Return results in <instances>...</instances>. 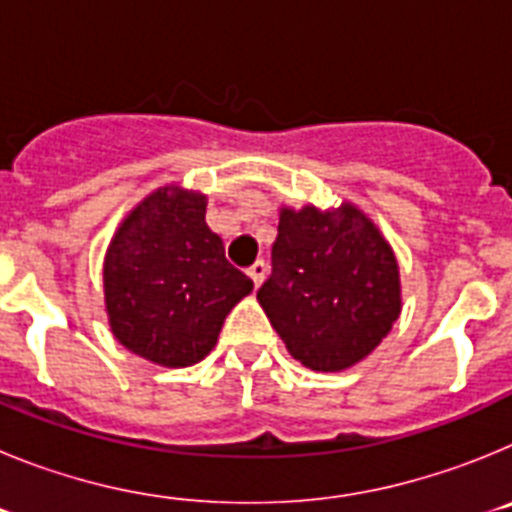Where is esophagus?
Wrapping results in <instances>:
<instances>
[{"label": "esophagus", "mask_w": 512, "mask_h": 512, "mask_svg": "<svg viewBox=\"0 0 512 512\" xmlns=\"http://www.w3.org/2000/svg\"><path fill=\"white\" fill-rule=\"evenodd\" d=\"M266 271H269V266H266V261H256V264H251L248 266V277L253 279V284H256V287H259L261 282H264V277H266Z\"/></svg>", "instance_id": "1"}]
</instances>
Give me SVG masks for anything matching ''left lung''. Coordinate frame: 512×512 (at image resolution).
I'll use <instances>...</instances> for the list:
<instances>
[{
    "label": "left lung",
    "instance_id": "obj_1",
    "mask_svg": "<svg viewBox=\"0 0 512 512\" xmlns=\"http://www.w3.org/2000/svg\"><path fill=\"white\" fill-rule=\"evenodd\" d=\"M256 297L300 364L343 372L372 354L400 318V269L359 207H282L271 277Z\"/></svg>",
    "mask_w": 512,
    "mask_h": 512
}]
</instances>
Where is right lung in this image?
I'll return each mask as SVG.
<instances>
[{
	"label": "right lung",
	"instance_id": "right-lung-1",
	"mask_svg": "<svg viewBox=\"0 0 512 512\" xmlns=\"http://www.w3.org/2000/svg\"><path fill=\"white\" fill-rule=\"evenodd\" d=\"M207 197L161 187L112 235L104 305L122 346L153 364L192 366L215 348L228 312L253 289L205 223Z\"/></svg>",
	"mask_w": 512,
	"mask_h": 512
}]
</instances>
